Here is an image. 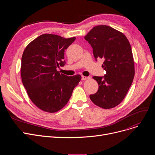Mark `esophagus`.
I'll return each instance as SVG.
<instances>
[{
    "label": "esophagus",
    "instance_id": "obj_1",
    "mask_svg": "<svg viewBox=\"0 0 155 155\" xmlns=\"http://www.w3.org/2000/svg\"><path fill=\"white\" fill-rule=\"evenodd\" d=\"M89 78H90V77H85V76L82 77V80H88Z\"/></svg>",
    "mask_w": 155,
    "mask_h": 155
}]
</instances>
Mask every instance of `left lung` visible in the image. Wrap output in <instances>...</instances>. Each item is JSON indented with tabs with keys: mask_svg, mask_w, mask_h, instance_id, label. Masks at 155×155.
<instances>
[{
	"mask_svg": "<svg viewBox=\"0 0 155 155\" xmlns=\"http://www.w3.org/2000/svg\"><path fill=\"white\" fill-rule=\"evenodd\" d=\"M93 48L95 60L102 58L104 77H93L99 84L95 94L90 99L97 106L108 109L117 106L126 97L134 77V63L127 38L109 26L93 28L85 36Z\"/></svg>",
	"mask_w": 155,
	"mask_h": 155,
	"instance_id": "obj_1",
	"label": "left lung"
}]
</instances>
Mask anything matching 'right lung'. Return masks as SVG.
<instances>
[{
	"mask_svg": "<svg viewBox=\"0 0 155 155\" xmlns=\"http://www.w3.org/2000/svg\"><path fill=\"white\" fill-rule=\"evenodd\" d=\"M42 35L26 47L21 59L22 82L31 101L43 111L53 113L67 104L82 77L57 71L63 67L64 50L75 40Z\"/></svg>",
	"mask_w": 155,
	"mask_h": 155,
	"instance_id": "obj_1",
	"label": "right lung"
}]
</instances>
